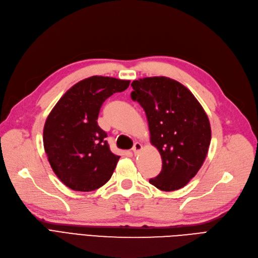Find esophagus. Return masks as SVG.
Returning <instances> with one entry per match:
<instances>
[{
  "label": "esophagus",
  "mask_w": 258,
  "mask_h": 258,
  "mask_svg": "<svg viewBox=\"0 0 258 258\" xmlns=\"http://www.w3.org/2000/svg\"><path fill=\"white\" fill-rule=\"evenodd\" d=\"M141 149H142L141 144H139V142H136V144H134V147H133L132 151H133V153H134V154H137L138 152L141 151Z\"/></svg>",
  "instance_id": "34e87169"
}]
</instances>
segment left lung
I'll return each instance as SVG.
<instances>
[{
  "label": "left lung",
  "instance_id": "left-lung-1",
  "mask_svg": "<svg viewBox=\"0 0 258 258\" xmlns=\"http://www.w3.org/2000/svg\"><path fill=\"white\" fill-rule=\"evenodd\" d=\"M131 97L144 108L150 140L163 167L150 183L173 191L189 183L202 167L212 139L211 123L202 105L184 85L166 76L132 83Z\"/></svg>",
  "mask_w": 258,
  "mask_h": 258
}]
</instances>
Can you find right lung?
I'll return each mask as SVG.
<instances>
[{
	"mask_svg": "<svg viewBox=\"0 0 258 258\" xmlns=\"http://www.w3.org/2000/svg\"><path fill=\"white\" fill-rule=\"evenodd\" d=\"M130 81L91 76L67 91L47 116L43 146L47 160L61 182L75 191H92L106 184L120 156L98 125L104 101L122 92Z\"/></svg>",
	"mask_w": 258,
	"mask_h": 258,
	"instance_id": "obj_1",
	"label": "right lung"
}]
</instances>
